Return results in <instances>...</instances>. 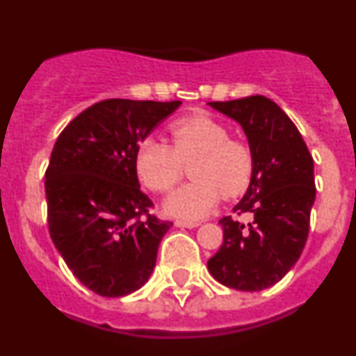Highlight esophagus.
I'll list each match as a JSON object with an SVG mask.
<instances>
[{"label": "esophagus", "instance_id": "34e87169", "mask_svg": "<svg viewBox=\"0 0 356 356\" xmlns=\"http://www.w3.org/2000/svg\"><path fill=\"white\" fill-rule=\"evenodd\" d=\"M175 225H177L178 228H195V227H199V223H197V221H185V220H177V221H175Z\"/></svg>", "mask_w": 356, "mask_h": 356}]
</instances>
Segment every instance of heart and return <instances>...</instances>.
Returning a JSON list of instances; mask_svg holds the SVG:
<instances>
[{
	"label": "heart",
	"mask_w": 356,
	"mask_h": 356,
	"mask_svg": "<svg viewBox=\"0 0 356 356\" xmlns=\"http://www.w3.org/2000/svg\"><path fill=\"white\" fill-rule=\"evenodd\" d=\"M173 145L159 136H147L135 152V170L140 181L154 192L173 190L181 178V163L190 166L192 183L168 197V214L197 221L220 202L237 197L251 183L254 159L244 142L230 138L221 122L209 115H190L170 128Z\"/></svg>",
	"instance_id": "obj_1"
}]
</instances>
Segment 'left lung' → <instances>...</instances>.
<instances>
[{
	"label": "left lung",
	"instance_id": "left-lung-1",
	"mask_svg": "<svg viewBox=\"0 0 356 356\" xmlns=\"http://www.w3.org/2000/svg\"><path fill=\"white\" fill-rule=\"evenodd\" d=\"M209 105L237 121L248 136L254 170L234 213H252L254 220L245 227L221 218L223 244L207 270L230 289H268L296 265L308 238L313 157L289 115L270 98L254 95Z\"/></svg>",
	"mask_w": 356,
	"mask_h": 356
}]
</instances>
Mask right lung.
Returning <instances> with one entry per match:
<instances>
[{"label": "right lung", "mask_w": 356, "mask_h": 356, "mask_svg": "<svg viewBox=\"0 0 356 356\" xmlns=\"http://www.w3.org/2000/svg\"><path fill=\"white\" fill-rule=\"evenodd\" d=\"M179 105L108 98L74 118L55 142L44 175L48 230L74 277L98 296L138 291L173 227L149 213L135 152Z\"/></svg>", "instance_id": "right-lung-1"}]
</instances>
